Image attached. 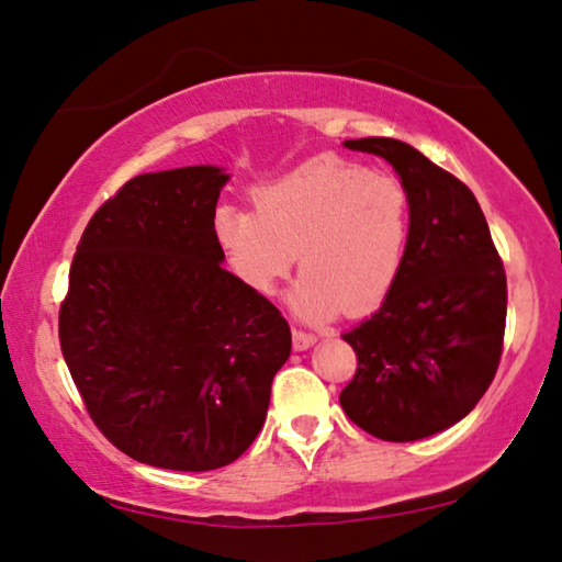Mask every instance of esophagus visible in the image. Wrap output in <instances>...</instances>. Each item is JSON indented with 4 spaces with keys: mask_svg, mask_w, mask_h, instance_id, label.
Instances as JSON below:
<instances>
[{
    "mask_svg": "<svg viewBox=\"0 0 562 562\" xmlns=\"http://www.w3.org/2000/svg\"><path fill=\"white\" fill-rule=\"evenodd\" d=\"M314 341H316V336L312 331H304V329H300V326H292V344H294V349L304 351V349H310Z\"/></svg>",
    "mask_w": 562,
    "mask_h": 562,
    "instance_id": "1",
    "label": "esophagus"
}]
</instances>
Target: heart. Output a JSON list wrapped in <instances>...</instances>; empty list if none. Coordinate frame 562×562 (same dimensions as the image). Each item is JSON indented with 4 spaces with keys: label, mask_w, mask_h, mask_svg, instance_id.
<instances>
[{
    "label": "heart",
    "mask_w": 562,
    "mask_h": 562,
    "mask_svg": "<svg viewBox=\"0 0 562 562\" xmlns=\"http://www.w3.org/2000/svg\"><path fill=\"white\" fill-rule=\"evenodd\" d=\"M216 236L231 268L268 294L292 270V302L310 319L366 312L401 274L411 238V196L401 181L344 157L310 159L255 191L252 213L223 209Z\"/></svg>",
    "instance_id": "b5f03b06"
}]
</instances>
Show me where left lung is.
Listing matches in <instances>:
<instances>
[{"label":"left lung","instance_id":"obj_1","mask_svg":"<svg viewBox=\"0 0 562 562\" xmlns=\"http://www.w3.org/2000/svg\"><path fill=\"white\" fill-rule=\"evenodd\" d=\"M391 161L411 196L405 260L381 310L341 334L356 373L344 413L385 442L442 432L482 401L502 361L506 272L467 183L391 137L346 139Z\"/></svg>","mask_w":562,"mask_h":562}]
</instances>
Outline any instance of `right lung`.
Returning <instances> with one entry per match:
<instances>
[{"mask_svg": "<svg viewBox=\"0 0 562 562\" xmlns=\"http://www.w3.org/2000/svg\"><path fill=\"white\" fill-rule=\"evenodd\" d=\"M216 167L130 179L80 236L58 339L90 420L142 464L209 472L248 450L292 349L274 304L221 268Z\"/></svg>", "mask_w": 562, "mask_h": 562, "instance_id": "obj_1", "label": "right lung"}]
</instances>
